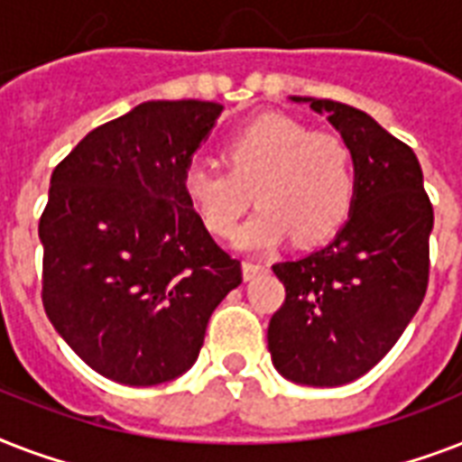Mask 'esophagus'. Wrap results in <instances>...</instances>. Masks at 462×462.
I'll use <instances>...</instances> for the list:
<instances>
[{"instance_id":"obj_1","label":"esophagus","mask_w":462,"mask_h":462,"mask_svg":"<svg viewBox=\"0 0 462 462\" xmlns=\"http://www.w3.org/2000/svg\"><path fill=\"white\" fill-rule=\"evenodd\" d=\"M268 268L263 263H242V275H245V281H254L256 275L266 273Z\"/></svg>"}]
</instances>
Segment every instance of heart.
Instances as JSON below:
<instances>
[{
  "label": "heart",
  "instance_id": "b5f03b06",
  "mask_svg": "<svg viewBox=\"0 0 462 462\" xmlns=\"http://www.w3.org/2000/svg\"><path fill=\"white\" fill-rule=\"evenodd\" d=\"M225 170L191 160L180 187L210 235L232 237L252 203H261L237 235L246 254L273 252L295 237L319 245L345 223L355 199V165L336 134L311 132L282 115L239 126L223 141Z\"/></svg>",
  "mask_w": 462,
  "mask_h": 462
}]
</instances>
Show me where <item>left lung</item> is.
<instances>
[{
	"label": "left lung",
	"instance_id": "8db88e82",
	"mask_svg": "<svg viewBox=\"0 0 462 462\" xmlns=\"http://www.w3.org/2000/svg\"><path fill=\"white\" fill-rule=\"evenodd\" d=\"M290 100L326 115L347 143L355 199L333 242L273 266L285 304L268 323V350L292 383L343 386L379 365L422 304L434 210L412 148L376 119L336 100Z\"/></svg>",
	"mask_w": 462,
	"mask_h": 462
}]
</instances>
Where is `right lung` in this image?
I'll return each mask as SVG.
<instances>
[{"label":"right lung","mask_w":462,"mask_h":462,"mask_svg":"<svg viewBox=\"0 0 462 462\" xmlns=\"http://www.w3.org/2000/svg\"><path fill=\"white\" fill-rule=\"evenodd\" d=\"M223 105L148 100L54 167L40 217L42 304L105 379L158 386L191 369L210 314L242 282L181 194Z\"/></svg>","instance_id":"right-lung-1"}]
</instances>
